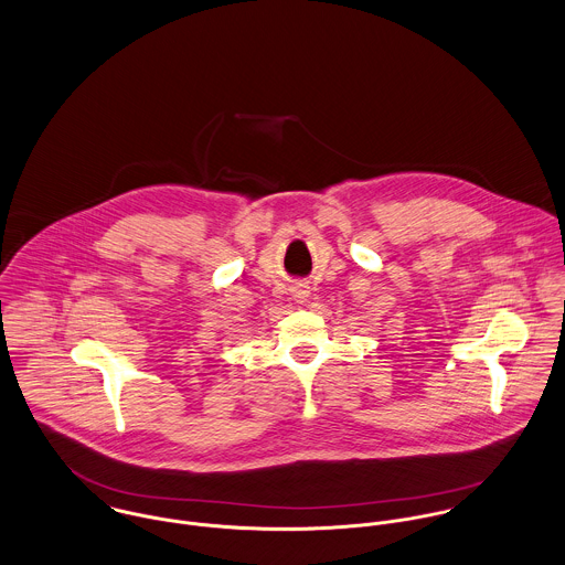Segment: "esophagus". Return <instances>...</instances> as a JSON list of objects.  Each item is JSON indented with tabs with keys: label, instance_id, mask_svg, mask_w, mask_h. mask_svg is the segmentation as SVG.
Wrapping results in <instances>:
<instances>
[{
	"label": "esophagus",
	"instance_id": "esophagus-1",
	"mask_svg": "<svg viewBox=\"0 0 565 565\" xmlns=\"http://www.w3.org/2000/svg\"><path fill=\"white\" fill-rule=\"evenodd\" d=\"M292 295H295V299H297V301H306V299H308V295H310V290H308V286H306V284H297V286L292 288Z\"/></svg>",
	"mask_w": 565,
	"mask_h": 565
}]
</instances>
